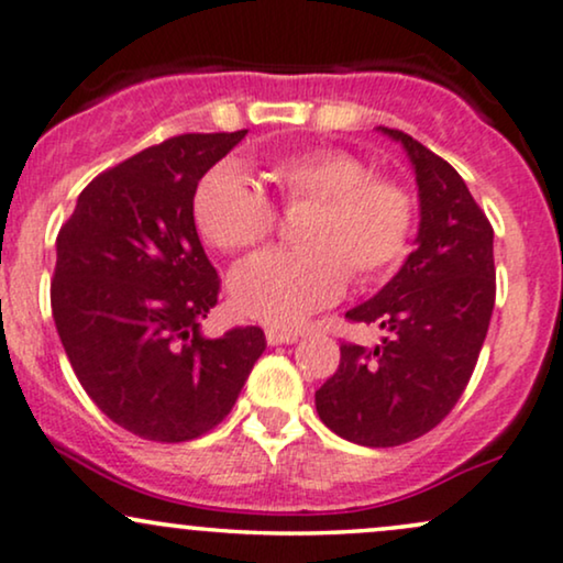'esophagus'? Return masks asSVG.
Listing matches in <instances>:
<instances>
[{
	"label": "esophagus",
	"instance_id": "esophagus-1",
	"mask_svg": "<svg viewBox=\"0 0 563 563\" xmlns=\"http://www.w3.org/2000/svg\"><path fill=\"white\" fill-rule=\"evenodd\" d=\"M266 339H268V344H292V342H297V339H300V331L271 325V329H266Z\"/></svg>",
	"mask_w": 563,
	"mask_h": 563
}]
</instances>
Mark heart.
Here are the masks:
<instances>
[{"instance_id": "b5f03b06", "label": "heart", "mask_w": 563, "mask_h": 563, "mask_svg": "<svg viewBox=\"0 0 563 563\" xmlns=\"http://www.w3.org/2000/svg\"><path fill=\"white\" fill-rule=\"evenodd\" d=\"M284 208L308 203L297 221L302 247L271 250L238 268L229 282L240 313L292 325L344 292L346 276L373 282L397 268L415 232V198L399 179L373 175L352 151L318 145L266 164ZM200 234L224 253L261 247L279 213L261 185L238 164L208 169L192 192Z\"/></svg>"}]
</instances>
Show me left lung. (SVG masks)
I'll return each mask as SVG.
<instances>
[{
  "instance_id": "left-lung-1",
  "label": "left lung",
  "mask_w": 563,
  "mask_h": 563,
  "mask_svg": "<svg viewBox=\"0 0 563 563\" xmlns=\"http://www.w3.org/2000/svg\"><path fill=\"white\" fill-rule=\"evenodd\" d=\"M420 190L418 247L380 292L346 313L386 331L378 346L342 342L336 373L316 391L342 439L386 449L433 430L473 376L496 302L494 227L449 162L401 130Z\"/></svg>"
}]
</instances>
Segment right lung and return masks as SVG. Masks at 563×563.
<instances>
[{
    "mask_svg": "<svg viewBox=\"0 0 563 563\" xmlns=\"http://www.w3.org/2000/svg\"><path fill=\"white\" fill-rule=\"evenodd\" d=\"M185 133L101 172L57 234L52 313L96 407L145 441L208 433L266 350L258 325L206 339L221 279L192 219L198 179L245 137Z\"/></svg>",
    "mask_w": 563,
    "mask_h": 563,
    "instance_id": "obj_1",
    "label": "right lung"
}]
</instances>
